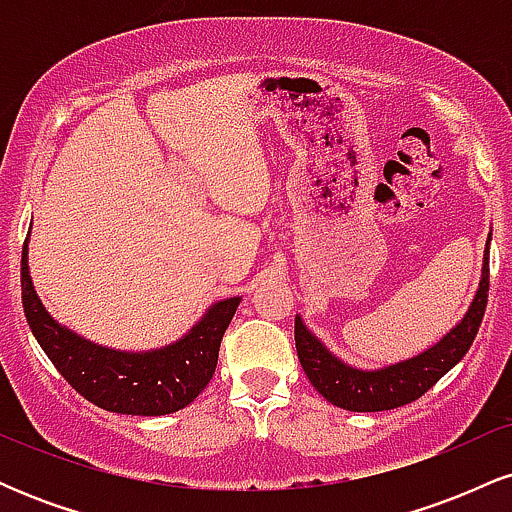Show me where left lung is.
<instances>
[{"instance_id":"1","label":"left lung","mask_w":512,"mask_h":512,"mask_svg":"<svg viewBox=\"0 0 512 512\" xmlns=\"http://www.w3.org/2000/svg\"><path fill=\"white\" fill-rule=\"evenodd\" d=\"M491 240V236H489ZM489 301V243L484 250L479 291L467 315L424 354L380 370H358L346 366L310 334L301 317H296V351L308 380L334 407L349 411L397 409L419 399L443 378L452 366L462 361L477 337Z\"/></svg>"}]
</instances>
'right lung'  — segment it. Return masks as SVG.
<instances>
[{
    "label": "right lung",
    "mask_w": 512,
    "mask_h": 512,
    "mask_svg": "<svg viewBox=\"0 0 512 512\" xmlns=\"http://www.w3.org/2000/svg\"><path fill=\"white\" fill-rule=\"evenodd\" d=\"M21 298L33 337L62 378L96 407L132 416L173 414L195 402L214 375L223 332L240 303V298L214 303L180 342L163 349L142 354L105 349L62 327L43 308L28 274V243L21 252Z\"/></svg>",
    "instance_id": "add662e5"
}]
</instances>
